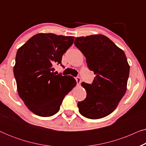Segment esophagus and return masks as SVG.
Segmentation results:
<instances>
[{
	"label": "esophagus",
	"mask_w": 146,
	"mask_h": 146,
	"mask_svg": "<svg viewBox=\"0 0 146 146\" xmlns=\"http://www.w3.org/2000/svg\"><path fill=\"white\" fill-rule=\"evenodd\" d=\"M76 82H77V84H78V85H79L81 83V79H80V78L78 77V76L76 78Z\"/></svg>",
	"instance_id": "34e87169"
}]
</instances>
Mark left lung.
I'll list each match as a JSON object with an SVG mask.
<instances>
[{
    "instance_id": "obj_1",
    "label": "left lung",
    "mask_w": 146,
    "mask_h": 146,
    "mask_svg": "<svg viewBox=\"0 0 146 146\" xmlns=\"http://www.w3.org/2000/svg\"><path fill=\"white\" fill-rule=\"evenodd\" d=\"M74 44L96 75L92 84L82 83L87 96L78 103L79 111L87 118H102L114 111L126 92L129 73L126 56L103 35L76 37Z\"/></svg>"
}]
</instances>
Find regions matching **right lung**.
I'll return each mask as SVG.
<instances>
[{"instance_id": "1", "label": "right lung", "mask_w": 146, "mask_h": 146, "mask_svg": "<svg viewBox=\"0 0 146 146\" xmlns=\"http://www.w3.org/2000/svg\"><path fill=\"white\" fill-rule=\"evenodd\" d=\"M74 39V36L39 33L18 50L14 66L18 94L35 114L54 115L65 96L76 85L72 76L56 75L53 68L61 64Z\"/></svg>"}]
</instances>
